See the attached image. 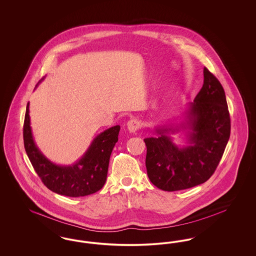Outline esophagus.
Wrapping results in <instances>:
<instances>
[{"label": "esophagus", "mask_w": 256, "mask_h": 256, "mask_svg": "<svg viewBox=\"0 0 256 256\" xmlns=\"http://www.w3.org/2000/svg\"><path fill=\"white\" fill-rule=\"evenodd\" d=\"M140 126H141L140 122H139L138 120H136V119H132V120H130V121L128 122V126H126L130 134H134V132H136L139 130V128H140Z\"/></svg>", "instance_id": "1"}]
</instances>
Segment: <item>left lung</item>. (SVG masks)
Wrapping results in <instances>:
<instances>
[{"label":"left lung","mask_w":256,"mask_h":256,"mask_svg":"<svg viewBox=\"0 0 256 256\" xmlns=\"http://www.w3.org/2000/svg\"><path fill=\"white\" fill-rule=\"evenodd\" d=\"M178 124L159 126L145 138L146 168L158 188L172 192L202 183L214 174L230 136V117L224 90L217 78L204 69V86L188 104ZM183 131L187 146H178L170 134Z\"/></svg>","instance_id":"8db88e82"}]
</instances>
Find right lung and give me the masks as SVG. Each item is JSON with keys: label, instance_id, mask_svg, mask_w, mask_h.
<instances>
[{"label": "right lung", "instance_id": "right-lung-1", "mask_svg": "<svg viewBox=\"0 0 256 256\" xmlns=\"http://www.w3.org/2000/svg\"><path fill=\"white\" fill-rule=\"evenodd\" d=\"M119 132L120 126L106 130L94 138L86 154L74 164L58 165L47 158L36 144L28 102L24 122V150L42 182L50 191L73 198L84 196L96 193L106 182L110 156L118 141Z\"/></svg>", "mask_w": 256, "mask_h": 256}]
</instances>
